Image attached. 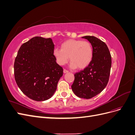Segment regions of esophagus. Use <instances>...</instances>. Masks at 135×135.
<instances>
[{
	"mask_svg": "<svg viewBox=\"0 0 135 135\" xmlns=\"http://www.w3.org/2000/svg\"><path fill=\"white\" fill-rule=\"evenodd\" d=\"M63 71H64V73H68V72H69V71H68V70H66V69H64Z\"/></svg>",
	"mask_w": 135,
	"mask_h": 135,
	"instance_id": "1",
	"label": "esophagus"
}]
</instances>
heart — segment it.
Segmentation results:
<instances>
[{"label":"heart","mask_w":135,"mask_h":135,"mask_svg":"<svg viewBox=\"0 0 135 135\" xmlns=\"http://www.w3.org/2000/svg\"><path fill=\"white\" fill-rule=\"evenodd\" d=\"M53 55L60 65H64L69 59L70 67L79 69L87 68L93 59V51L91 44L88 42L81 40L69 39L61 45L60 49L56 48Z\"/></svg>","instance_id":"b5f03b06"}]
</instances>
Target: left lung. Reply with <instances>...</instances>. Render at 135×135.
Segmentation results:
<instances>
[{"label": "left lung", "instance_id": "obj_1", "mask_svg": "<svg viewBox=\"0 0 135 135\" xmlns=\"http://www.w3.org/2000/svg\"><path fill=\"white\" fill-rule=\"evenodd\" d=\"M92 45L93 59L83 70L74 75L71 88L75 95L80 98L89 99L99 94L109 81L112 57L107 45L93 36H84Z\"/></svg>", "mask_w": 135, "mask_h": 135}]
</instances>
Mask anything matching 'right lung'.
Here are the masks:
<instances>
[{
	"label": "right lung",
	"instance_id": "1",
	"mask_svg": "<svg viewBox=\"0 0 135 135\" xmlns=\"http://www.w3.org/2000/svg\"><path fill=\"white\" fill-rule=\"evenodd\" d=\"M51 38L35 36L20 47L14 64L15 78L21 91L30 99L47 100L54 95L63 69L53 55Z\"/></svg>",
	"mask_w": 135,
	"mask_h": 135
}]
</instances>
